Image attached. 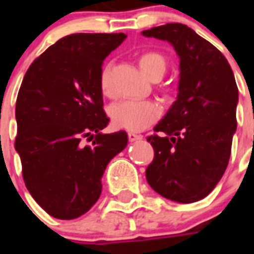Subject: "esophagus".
Segmentation results:
<instances>
[{"mask_svg": "<svg viewBox=\"0 0 254 254\" xmlns=\"http://www.w3.org/2000/svg\"><path fill=\"white\" fill-rule=\"evenodd\" d=\"M127 138L130 142H134V141H139V139H142V135L141 134H137L134 131H129L127 133Z\"/></svg>", "mask_w": 254, "mask_h": 254, "instance_id": "34e87169", "label": "esophagus"}]
</instances>
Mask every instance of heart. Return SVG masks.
Wrapping results in <instances>:
<instances>
[{
    "mask_svg": "<svg viewBox=\"0 0 254 254\" xmlns=\"http://www.w3.org/2000/svg\"><path fill=\"white\" fill-rule=\"evenodd\" d=\"M138 64L150 79L161 77L166 71V58L157 51H145L138 57ZM100 89L107 97L113 96L111 84V64L100 72ZM115 127L130 131H141L157 121L162 115L158 104L151 100H125L115 104L109 111Z\"/></svg>",
    "mask_w": 254,
    "mask_h": 254,
    "instance_id": "heart-1",
    "label": "heart"
}]
</instances>
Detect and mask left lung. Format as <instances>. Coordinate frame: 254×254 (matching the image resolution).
<instances>
[{"label":"left lung","mask_w":254,"mask_h":254,"mask_svg":"<svg viewBox=\"0 0 254 254\" xmlns=\"http://www.w3.org/2000/svg\"><path fill=\"white\" fill-rule=\"evenodd\" d=\"M142 35L167 41L179 57L178 97L147 137L154 159L146 179L155 192L177 203L205 197L223 177L237 127L239 89L219 50L182 23Z\"/></svg>","instance_id":"left-lung-1"}]
</instances>
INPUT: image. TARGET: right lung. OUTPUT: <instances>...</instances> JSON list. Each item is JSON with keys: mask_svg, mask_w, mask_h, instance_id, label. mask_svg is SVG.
<instances>
[{"mask_svg": "<svg viewBox=\"0 0 254 254\" xmlns=\"http://www.w3.org/2000/svg\"><path fill=\"white\" fill-rule=\"evenodd\" d=\"M127 35L71 34L27 69L15 104V150L34 200L53 217L84 215L101 193V177L127 147L124 130L104 134L103 61ZM91 142L85 145L84 139Z\"/></svg>", "mask_w": 254, "mask_h": 254, "instance_id": "obj_1", "label": "right lung"}]
</instances>
